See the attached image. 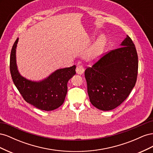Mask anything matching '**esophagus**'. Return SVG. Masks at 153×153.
<instances>
[{"label":"esophagus","instance_id":"1","mask_svg":"<svg viewBox=\"0 0 153 153\" xmlns=\"http://www.w3.org/2000/svg\"><path fill=\"white\" fill-rule=\"evenodd\" d=\"M76 73L78 75H82L84 72V68L82 65H77L76 69Z\"/></svg>","mask_w":153,"mask_h":153}]
</instances>
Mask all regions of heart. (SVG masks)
<instances>
[{"label": "heart", "instance_id": "b5f03b06", "mask_svg": "<svg viewBox=\"0 0 153 153\" xmlns=\"http://www.w3.org/2000/svg\"><path fill=\"white\" fill-rule=\"evenodd\" d=\"M106 39L103 36H100L96 39L94 44L85 53V58L89 61H94L103 52L106 45Z\"/></svg>", "mask_w": 153, "mask_h": 153}]
</instances>
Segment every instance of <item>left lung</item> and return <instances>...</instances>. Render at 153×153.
I'll list each match as a JSON object with an SVG mask.
<instances>
[{
	"instance_id": "1",
	"label": "left lung",
	"mask_w": 153,
	"mask_h": 153,
	"mask_svg": "<svg viewBox=\"0 0 153 153\" xmlns=\"http://www.w3.org/2000/svg\"><path fill=\"white\" fill-rule=\"evenodd\" d=\"M138 64L135 46L127 36L121 47L110 50L88 67L85 77L92 105L104 111L121 105L135 85Z\"/></svg>"
}]
</instances>
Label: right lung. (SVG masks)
<instances>
[{
  "mask_svg": "<svg viewBox=\"0 0 153 153\" xmlns=\"http://www.w3.org/2000/svg\"><path fill=\"white\" fill-rule=\"evenodd\" d=\"M14 43L10 55V72L13 81L27 103L41 110L51 111L61 106L68 92V82L76 74V66L59 69L45 80L33 82L20 75L16 62V48Z\"/></svg>",
  "mask_w": 153,
  "mask_h": 153,
  "instance_id": "right-lung-1",
  "label": "right lung"
}]
</instances>
